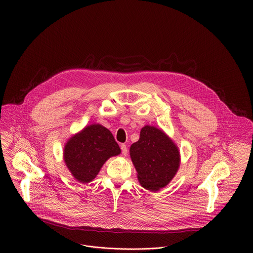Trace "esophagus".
I'll list each match as a JSON object with an SVG mask.
<instances>
[{
  "label": "esophagus",
  "mask_w": 253,
  "mask_h": 253,
  "mask_svg": "<svg viewBox=\"0 0 253 253\" xmlns=\"http://www.w3.org/2000/svg\"><path fill=\"white\" fill-rule=\"evenodd\" d=\"M121 152H122V154L124 155V156H126L127 155V153H128V149H127V146L125 145V144H121Z\"/></svg>",
  "instance_id": "34e87169"
}]
</instances>
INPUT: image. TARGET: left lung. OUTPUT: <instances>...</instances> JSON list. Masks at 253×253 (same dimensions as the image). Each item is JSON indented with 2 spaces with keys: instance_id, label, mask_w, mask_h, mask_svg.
<instances>
[{
  "instance_id": "obj_1",
  "label": "left lung",
  "mask_w": 253,
  "mask_h": 253,
  "mask_svg": "<svg viewBox=\"0 0 253 253\" xmlns=\"http://www.w3.org/2000/svg\"><path fill=\"white\" fill-rule=\"evenodd\" d=\"M131 160L140 184L147 190L165 187L180 165V154L175 143L154 126L143 127L140 138L130 147Z\"/></svg>"
}]
</instances>
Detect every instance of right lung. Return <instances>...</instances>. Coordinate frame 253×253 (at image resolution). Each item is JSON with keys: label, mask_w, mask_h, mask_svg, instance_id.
<instances>
[{"label": "right lung", "mask_w": 253, "mask_h": 253, "mask_svg": "<svg viewBox=\"0 0 253 253\" xmlns=\"http://www.w3.org/2000/svg\"><path fill=\"white\" fill-rule=\"evenodd\" d=\"M120 153L112 133L100 124H92L68 140L64 161L76 180L89 183L108 159Z\"/></svg>", "instance_id": "add662e5"}]
</instances>
